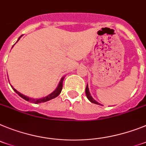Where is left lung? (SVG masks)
Instances as JSON below:
<instances>
[{
    "instance_id": "1",
    "label": "left lung",
    "mask_w": 146,
    "mask_h": 146,
    "mask_svg": "<svg viewBox=\"0 0 146 146\" xmlns=\"http://www.w3.org/2000/svg\"><path fill=\"white\" fill-rule=\"evenodd\" d=\"M88 85V84H87ZM87 85V87H86V90H85V92H86V96H87V98H88V100L90 102H92V103L93 104H100L99 103H98L97 101H96V100L93 99V98L91 96L90 93V91H89V88H88V86Z\"/></svg>"
}]
</instances>
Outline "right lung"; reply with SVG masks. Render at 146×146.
I'll use <instances>...</instances> for the list:
<instances>
[{
    "instance_id": "right-lung-1",
    "label": "right lung",
    "mask_w": 146,
    "mask_h": 146,
    "mask_svg": "<svg viewBox=\"0 0 146 146\" xmlns=\"http://www.w3.org/2000/svg\"><path fill=\"white\" fill-rule=\"evenodd\" d=\"M21 36H20V37H19L18 40H20ZM18 40H17V42H18ZM13 46H14V45H13ZM63 80H64V77H62V79L60 80V82L59 83V85H58V87H56V89L54 92H51V93H50V95H48V96H45V97L42 98H39V99H37V98H31L27 97V96H24V95H23L22 93H20V92H19L18 91L16 90H15V89L14 88V87H12V85H11V87H12V88L13 89V90L15 91V92H16L17 94H18V96H20V97L23 98L26 100V101H29V102H31V103L40 104V103H43V102H46V101H50V100L53 99V98H54L57 97V96H59V94H60L61 91H62V90Z\"/></svg>"
}]
</instances>
